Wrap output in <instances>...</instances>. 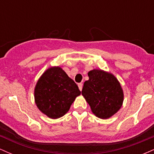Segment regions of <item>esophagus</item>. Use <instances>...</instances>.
Instances as JSON below:
<instances>
[{"label":"esophagus","instance_id":"esophagus-1","mask_svg":"<svg viewBox=\"0 0 154 154\" xmlns=\"http://www.w3.org/2000/svg\"><path fill=\"white\" fill-rule=\"evenodd\" d=\"M78 87H79V91H82V83H78Z\"/></svg>","mask_w":154,"mask_h":154}]
</instances>
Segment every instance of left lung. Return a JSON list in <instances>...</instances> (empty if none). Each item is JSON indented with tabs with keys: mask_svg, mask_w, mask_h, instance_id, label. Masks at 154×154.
Returning a JSON list of instances; mask_svg holds the SVG:
<instances>
[{
	"mask_svg": "<svg viewBox=\"0 0 154 154\" xmlns=\"http://www.w3.org/2000/svg\"><path fill=\"white\" fill-rule=\"evenodd\" d=\"M89 79L83 85L82 95L95 116L109 119L121 109L124 92L121 84L112 73L102 69L91 70Z\"/></svg>",
	"mask_w": 154,
	"mask_h": 154,
	"instance_id": "left-lung-1",
	"label": "left lung"
}]
</instances>
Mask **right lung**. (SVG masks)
Wrapping results in <instances>:
<instances>
[{"label":"right lung","instance_id":"obj_1","mask_svg":"<svg viewBox=\"0 0 154 154\" xmlns=\"http://www.w3.org/2000/svg\"><path fill=\"white\" fill-rule=\"evenodd\" d=\"M80 93L77 84L61 67L51 66L43 72L35 85V102L43 114L56 119L68 112Z\"/></svg>","mask_w":154,"mask_h":154}]
</instances>
